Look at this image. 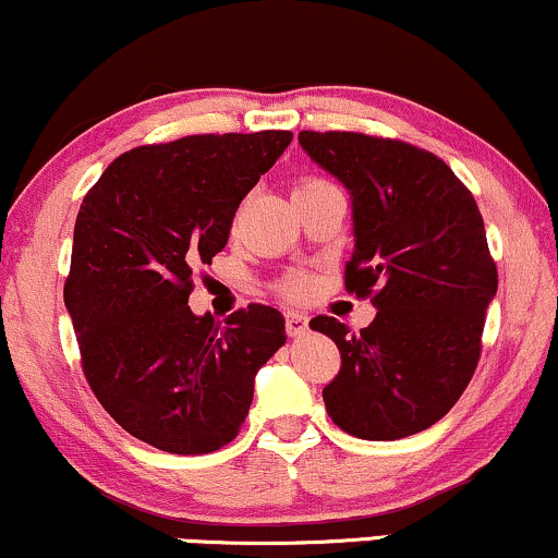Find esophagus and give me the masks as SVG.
<instances>
[{
  "mask_svg": "<svg viewBox=\"0 0 558 558\" xmlns=\"http://www.w3.org/2000/svg\"><path fill=\"white\" fill-rule=\"evenodd\" d=\"M284 328H287V333L292 336V339H300V336L307 333V315L290 311L284 315Z\"/></svg>",
  "mask_w": 558,
  "mask_h": 558,
  "instance_id": "esophagus-1",
  "label": "esophagus"
}]
</instances>
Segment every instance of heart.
Instances as JSON below:
<instances>
[{"mask_svg":"<svg viewBox=\"0 0 558 558\" xmlns=\"http://www.w3.org/2000/svg\"><path fill=\"white\" fill-rule=\"evenodd\" d=\"M313 183H320V181H307L302 185H313ZM307 287H311V281H307L305 277H292V279L284 281V287H281V290L290 294V298H302V294L307 292Z\"/></svg>","mask_w":558,"mask_h":558,"instance_id":"b5f03b06","label":"heart"}]
</instances>
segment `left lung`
Segmentation results:
<instances>
[{
  "instance_id": "8db88e82",
  "label": "left lung",
  "mask_w": 558,
  "mask_h": 558,
  "mask_svg": "<svg viewBox=\"0 0 558 558\" xmlns=\"http://www.w3.org/2000/svg\"><path fill=\"white\" fill-rule=\"evenodd\" d=\"M300 147L352 198L347 290L375 294L360 333L311 320L341 352L323 388L328 416L362 439H401L456 405L481 354L497 266L471 191L447 165L405 142L300 132Z\"/></svg>"
}]
</instances>
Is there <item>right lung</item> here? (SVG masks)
<instances>
[{
  "label": "right lung",
  "instance_id": "obj_1",
  "mask_svg": "<svg viewBox=\"0 0 558 558\" xmlns=\"http://www.w3.org/2000/svg\"><path fill=\"white\" fill-rule=\"evenodd\" d=\"M290 132L198 134L106 168L74 222L64 305L82 369L129 435L175 456L232 442L258 369L284 347V315L189 307L194 268L227 245L232 217L290 147Z\"/></svg>",
  "mask_w": 558,
  "mask_h": 558
}]
</instances>
